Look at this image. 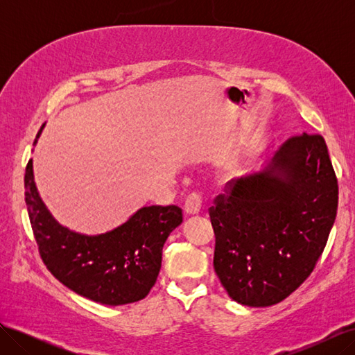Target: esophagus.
I'll list each match as a JSON object with an SVG mask.
<instances>
[{
  "mask_svg": "<svg viewBox=\"0 0 355 355\" xmlns=\"http://www.w3.org/2000/svg\"><path fill=\"white\" fill-rule=\"evenodd\" d=\"M201 209V198L198 194H191L187 201H185V214L187 216H196V214L200 213Z\"/></svg>",
  "mask_w": 355,
  "mask_h": 355,
  "instance_id": "obj_1",
  "label": "esophagus"
}]
</instances>
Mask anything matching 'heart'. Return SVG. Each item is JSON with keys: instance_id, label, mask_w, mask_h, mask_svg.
<instances>
[{"instance_id": "heart-1", "label": "heart", "mask_w": 355, "mask_h": 355, "mask_svg": "<svg viewBox=\"0 0 355 355\" xmlns=\"http://www.w3.org/2000/svg\"><path fill=\"white\" fill-rule=\"evenodd\" d=\"M228 175H232V173H228ZM227 178H228V176H227Z\"/></svg>"}]
</instances>
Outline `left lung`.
Returning <instances> with one entry per match:
<instances>
[{"label":"left lung","instance_id":"obj_1","mask_svg":"<svg viewBox=\"0 0 355 355\" xmlns=\"http://www.w3.org/2000/svg\"><path fill=\"white\" fill-rule=\"evenodd\" d=\"M338 210V180L324 139L300 135L219 196L210 219L213 266L235 302H282L313 272Z\"/></svg>","mask_w":355,"mask_h":355}]
</instances>
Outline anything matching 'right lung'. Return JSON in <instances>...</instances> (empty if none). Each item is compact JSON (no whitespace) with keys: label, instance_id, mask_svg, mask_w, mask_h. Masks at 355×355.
Instances as JSON below:
<instances>
[{"label":"right lung","instance_id":"right-lung-1","mask_svg":"<svg viewBox=\"0 0 355 355\" xmlns=\"http://www.w3.org/2000/svg\"><path fill=\"white\" fill-rule=\"evenodd\" d=\"M25 201L49 271L72 292L111 306L137 302L149 293L161 270L163 245L182 223L178 206H148L102 234L69 230L55 219L42 201L32 159L25 173Z\"/></svg>","mask_w":355,"mask_h":355}]
</instances>
